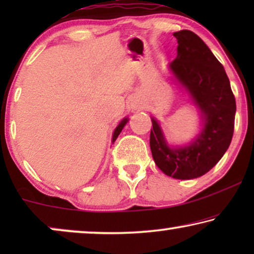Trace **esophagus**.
<instances>
[{
	"instance_id": "34e87169",
	"label": "esophagus",
	"mask_w": 254,
	"mask_h": 254,
	"mask_svg": "<svg viewBox=\"0 0 254 254\" xmlns=\"http://www.w3.org/2000/svg\"><path fill=\"white\" fill-rule=\"evenodd\" d=\"M129 106L131 110H138L143 106V103H142V100L140 98H137V97L134 96L131 97L129 100Z\"/></svg>"
}]
</instances>
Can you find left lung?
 <instances>
[{
    "instance_id": "left-lung-1",
    "label": "left lung",
    "mask_w": 254,
    "mask_h": 254,
    "mask_svg": "<svg viewBox=\"0 0 254 254\" xmlns=\"http://www.w3.org/2000/svg\"><path fill=\"white\" fill-rule=\"evenodd\" d=\"M177 57L169 64L176 82L199 110L201 129L184 145H171L151 117L150 149L162 172L175 179L199 178L213 169L231 143L236 100L223 65L203 40L189 30L175 32Z\"/></svg>"
}]
</instances>
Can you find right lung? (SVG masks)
Instances as JSON below:
<instances>
[{"label":"right lung","mask_w":254,"mask_h":254,"mask_svg":"<svg viewBox=\"0 0 254 254\" xmlns=\"http://www.w3.org/2000/svg\"><path fill=\"white\" fill-rule=\"evenodd\" d=\"M127 123H128V118H124V119L120 121L119 125H118L117 128H116V129H114V131H113V135H112V142H114V141L117 140V137L119 136V134L121 133V130L124 129V127L126 126V124H127Z\"/></svg>","instance_id":"obj_1"}]
</instances>
